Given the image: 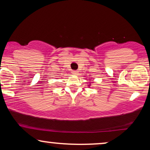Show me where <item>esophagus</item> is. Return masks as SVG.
Returning a JSON list of instances; mask_svg holds the SVG:
<instances>
[{
    "label": "esophagus",
    "instance_id": "34e87169",
    "mask_svg": "<svg viewBox=\"0 0 150 150\" xmlns=\"http://www.w3.org/2000/svg\"><path fill=\"white\" fill-rule=\"evenodd\" d=\"M71 73L74 74H79V71H77V70H71Z\"/></svg>",
    "mask_w": 150,
    "mask_h": 150
}]
</instances>
